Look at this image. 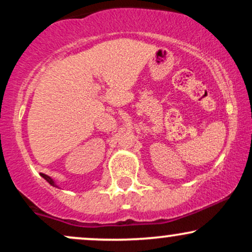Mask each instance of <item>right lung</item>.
<instances>
[{
    "label": "right lung",
    "mask_w": 252,
    "mask_h": 252,
    "mask_svg": "<svg viewBox=\"0 0 252 252\" xmlns=\"http://www.w3.org/2000/svg\"><path fill=\"white\" fill-rule=\"evenodd\" d=\"M41 176H42L43 179H45L46 181L48 182V184L52 185V186H53V187H58V186H57V184H56V182H54V180H53V179L51 178V176H48V175H46V174H41Z\"/></svg>",
    "instance_id": "add662e5"
}]
</instances>
